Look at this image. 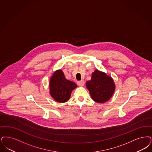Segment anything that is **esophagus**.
Instances as JSON below:
<instances>
[{
  "mask_svg": "<svg viewBox=\"0 0 152 152\" xmlns=\"http://www.w3.org/2000/svg\"><path fill=\"white\" fill-rule=\"evenodd\" d=\"M84 84H85V82L84 80H81L77 82V85H79V86H83Z\"/></svg>",
  "mask_w": 152,
  "mask_h": 152,
  "instance_id": "esophagus-1",
  "label": "esophagus"
}]
</instances>
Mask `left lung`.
<instances>
[{
    "instance_id": "left-lung-1",
    "label": "left lung",
    "mask_w": 152,
    "mask_h": 152,
    "mask_svg": "<svg viewBox=\"0 0 152 152\" xmlns=\"http://www.w3.org/2000/svg\"><path fill=\"white\" fill-rule=\"evenodd\" d=\"M92 99L97 103H104L113 96L115 85L113 79L104 72L96 69L91 75V80L86 81Z\"/></svg>"
}]
</instances>
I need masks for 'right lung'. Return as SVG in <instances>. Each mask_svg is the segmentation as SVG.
Segmentation results:
<instances>
[{
  "instance_id": "add662e5",
  "label": "right lung",
  "mask_w": 152,
  "mask_h": 152,
  "mask_svg": "<svg viewBox=\"0 0 152 152\" xmlns=\"http://www.w3.org/2000/svg\"><path fill=\"white\" fill-rule=\"evenodd\" d=\"M76 88V84L66 79L61 69L55 71L49 81L50 94L55 101L59 103L67 102L72 91Z\"/></svg>"
}]
</instances>
